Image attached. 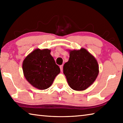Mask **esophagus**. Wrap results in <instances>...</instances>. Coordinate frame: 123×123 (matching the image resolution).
I'll return each mask as SVG.
<instances>
[{"mask_svg":"<svg viewBox=\"0 0 123 123\" xmlns=\"http://www.w3.org/2000/svg\"><path fill=\"white\" fill-rule=\"evenodd\" d=\"M60 70H61V72L63 71V65H61L60 66Z\"/></svg>","mask_w":123,"mask_h":123,"instance_id":"34e87169","label":"esophagus"}]
</instances>
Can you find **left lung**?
I'll return each instance as SVG.
<instances>
[{
    "label": "left lung",
    "instance_id": "obj_1",
    "mask_svg": "<svg viewBox=\"0 0 123 123\" xmlns=\"http://www.w3.org/2000/svg\"><path fill=\"white\" fill-rule=\"evenodd\" d=\"M63 73L70 87L84 91L94 82L99 74L95 57L85 48L69 50V59L63 66Z\"/></svg>",
    "mask_w": 123,
    "mask_h": 123
}]
</instances>
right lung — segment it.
<instances>
[{
    "instance_id": "obj_1",
    "label": "right lung",
    "mask_w": 123,
    "mask_h": 123,
    "mask_svg": "<svg viewBox=\"0 0 123 123\" xmlns=\"http://www.w3.org/2000/svg\"><path fill=\"white\" fill-rule=\"evenodd\" d=\"M50 50L36 49L23 62V71L26 80L37 89L48 88L60 73V67L50 55Z\"/></svg>"
}]
</instances>
